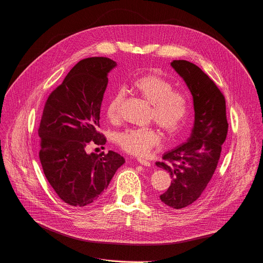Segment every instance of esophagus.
I'll use <instances>...</instances> for the list:
<instances>
[{
	"instance_id": "obj_1",
	"label": "esophagus",
	"mask_w": 263,
	"mask_h": 263,
	"mask_svg": "<svg viewBox=\"0 0 263 263\" xmlns=\"http://www.w3.org/2000/svg\"><path fill=\"white\" fill-rule=\"evenodd\" d=\"M137 161H138L141 165H143V166H151V162H149V161H147V160H144V159L138 158V159H137Z\"/></svg>"
}]
</instances>
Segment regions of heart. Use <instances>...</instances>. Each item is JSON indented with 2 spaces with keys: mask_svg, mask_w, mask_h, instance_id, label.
Returning a JSON list of instances; mask_svg holds the SVG:
<instances>
[{
  "mask_svg": "<svg viewBox=\"0 0 263 263\" xmlns=\"http://www.w3.org/2000/svg\"><path fill=\"white\" fill-rule=\"evenodd\" d=\"M131 86L136 94L152 104L149 120L166 135L174 136L182 130L191 109L188 93L174 89L170 80L158 73L140 75L132 81ZM124 99L123 91H118L110 97L105 109L109 122H120ZM117 141L126 153L141 157L160 144L161 136L153 127L132 128L120 133Z\"/></svg>",
  "mask_w": 263,
  "mask_h": 263,
  "instance_id": "1",
  "label": "heart"
}]
</instances>
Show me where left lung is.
<instances>
[{
  "instance_id": "8db88e82",
  "label": "left lung",
  "mask_w": 263,
  "mask_h": 263,
  "mask_svg": "<svg viewBox=\"0 0 263 263\" xmlns=\"http://www.w3.org/2000/svg\"><path fill=\"white\" fill-rule=\"evenodd\" d=\"M171 66L193 96L195 121L188 141L166 152L156 165L167 170L172 179L167 191L160 195L161 201L172 210H182L194 203L212 180L228 123L225 97L209 75L185 60H174Z\"/></svg>"
}]
</instances>
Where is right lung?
Masks as SVG:
<instances>
[{
  "label": "right lung",
  "instance_id": "right-lung-1",
  "mask_svg": "<svg viewBox=\"0 0 263 263\" xmlns=\"http://www.w3.org/2000/svg\"><path fill=\"white\" fill-rule=\"evenodd\" d=\"M117 66L108 58L78 62L48 96L41 117L39 158L46 180L58 196L72 206L96 201L125 163L118 153L86 154L93 142L103 145L98 131L100 108L108 83L107 73Z\"/></svg>",
  "mask_w": 263,
  "mask_h": 263
}]
</instances>
